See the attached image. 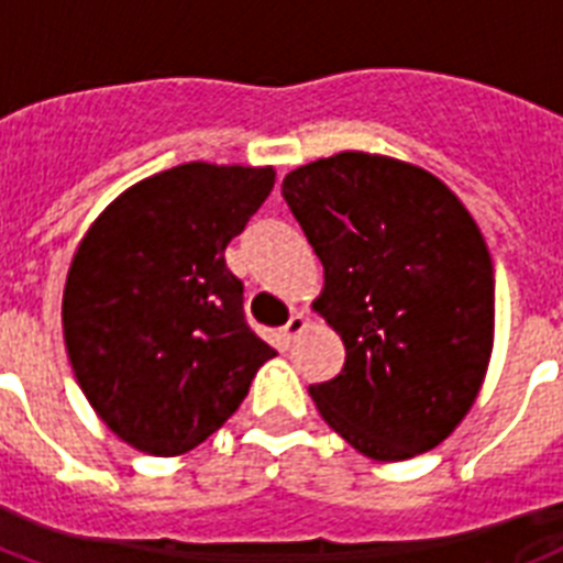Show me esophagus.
<instances>
[{"label":"esophagus","instance_id":"esophagus-1","mask_svg":"<svg viewBox=\"0 0 563 563\" xmlns=\"http://www.w3.org/2000/svg\"><path fill=\"white\" fill-rule=\"evenodd\" d=\"M306 325H309V320H306L303 314H300V311H295V314H291V318H289V323L283 325V338L295 340L297 334L306 332Z\"/></svg>","mask_w":563,"mask_h":563}]
</instances>
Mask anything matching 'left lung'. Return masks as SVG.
Returning <instances> with one entry per match:
<instances>
[{
	"mask_svg": "<svg viewBox=\"0 0 563 563\" xmlns=\"http://www.w3.org/2000/svg\"><path fill=\"white\" fill-rule=\"evenodd\" d=\"M283 200L323 263L314 309L346 346L311 400L366 457L434 450L493 354V260L475 220L429 172L363 151L295 168Z\"/></svg>",
	"mask_w": 563,
	"mask_h": 563,
	"instance_id": "obj_1",
	"label": "left lung"
}]
</instances>
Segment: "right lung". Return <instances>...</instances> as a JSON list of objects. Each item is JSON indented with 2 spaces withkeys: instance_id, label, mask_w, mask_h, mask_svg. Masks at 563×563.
Instances as JSON below:
<instances>
[{
  "instance_id": "right-lung-1",
  "label": "right lung",
  "mask_w": 563,
  "mask_h": 563,
  "mask_svg": "<svg viewBox=\"0 0 563 563\" xmlns=\"http://www.w3.org/2000/svg\"><path fill=\"white\" fill-rule=\"evenodd\" d=\"M272 188V168L177 165L120 194L79 243L65 346L93 412L134 450L200 446L274 357L225 266V245Z\"/></svg>"
}]
</instances>
